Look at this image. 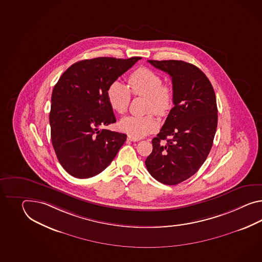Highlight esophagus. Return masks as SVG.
Returning <instances> with one entry per match:
<instances>
[{
  "mask_svg": "<svg viewBox=\"0 0 262 262\" xmlns=\"http://www.w3.org/2000/svg\"><path fill=\"white\" fill-rule=\"evenodd\" d=\"M128 140L133 141V142H136V141H139V139H138V138H135V137H134V136H130V135H128Z\"/></svg>",
  "mask_w": 262,
  "mask_h": 262,
  "instance_id": "1",
  "label": "esophagus"
}]
</instances>
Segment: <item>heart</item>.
I'll return each instance as SVG.
<instances>
[{"mask_svg": "<svg viewBox=\"0 0 262 262\" xmlns=\"http://www.w3.org/2000/svg\"><path fill=\"white\" fill-rule=\"evenodd\" d=\"M128 88L118 80L110 84L107 90L108 102L117 114H125L130 102V94L134 96L146 97L145 111L158 116H165L172 108L174 94L169 86L163 85V79L148 68L141 67L134 71L128 77ZM119 128L140 138L152 133L158 123L151 114L143 116H127L119 122Z\"/></svg>", "mask_w": 262, "mask_h": 262, "instance_id": "heart-1", "label": "heart"}]
</instances>
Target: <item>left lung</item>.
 <instances>
[{
  "mask_svg": "<svg viewBox=\"0 0 262 262\" xmlns=\"http://www.w3.org/2000/svg\"><path fill=\"white\" fill-rule=\"evenodd\" d=\"M147 61L171 77L174 107L151 141L152 152L145 164L160 183L178 185L197 172L210 152L217 125L216 96L197 66L183 60Z\"/></svg>",
  "mask_w": 262,
  "mask_h": 262,
  "instance_id": "obj_1",
  "label": "left lung"
}]
</instances>
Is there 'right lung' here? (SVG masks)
Here are the masks:
<instances>
[{"label": "right lung", "mask_w": 262, "mask_h": 262, "mask_svg": "<svg viewBox=\"0 0 262 262\" xmlns=\"http://www.w3.org/2000/svg\"><path fill=\"white\" fill-rule=\"evenodd\" d=\"M141 58L84 59L55 85L49 121L58 162L76 178L94 177L115 159L127 135L101 128L116 122L107 98L110 84Z\"/></svg>", "instance_id": "right-lung-1"}]
</instances>
